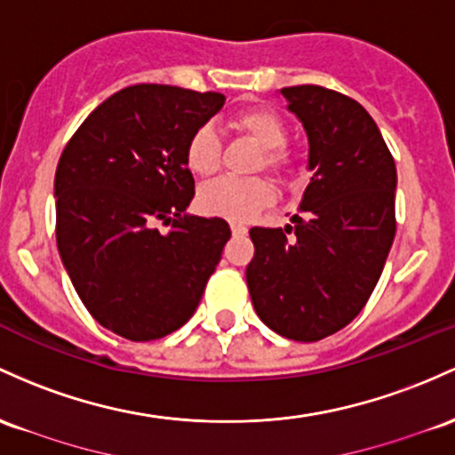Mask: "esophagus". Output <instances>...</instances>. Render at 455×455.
Wrapping results in <instances>:
<instances>
[{"label":"esophagus","instance_id":"esophagus-1","mask_svg":"<svg viewBox=\"0 0 455 455\" xmlns=\"http://www.w3.org/2000/svg\"><path fill=\"white\" fill-rule=\"evenodd\" d=\"M231 231H233V235H246L248 233V228H246V224H239V222H231Z\"/></svg>","mask_w":455,"mask_h":455}]
</instances>
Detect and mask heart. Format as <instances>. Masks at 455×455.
I'll use <instances>...</instances> for the list:
<instances>
[{"label": "heart", "instance_id": "heart-1", "mask_svg": "<svg viewBox=\"0 0 455 455\" xmlns=\"http://www.w3.org/2000/svg\"><path fill=\"white\" fill-rule=\"evenodd\" d=\"M233 129L261 148L254 171L272 172L274 177H289L298 166V155L289 147L287 124L276 112L266 108L246 109L233 118ZM222 162V142L212 124L194 129L186 144V164L198 177H212ZM274 203V188L267 179H220L198 192V207L207 216L246 222Z\"/></svg>", "mask_w": 455, "mask_h": 455}]
</instances>
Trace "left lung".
I'll return each mask as SVG.
<instances>
[{"mask_svg":"<svg viewBox=\"0 0 455 455\" xmlns=\"http://www.w3.org/2000/svg\"><path fill=\"white\" fill-rule=\"evenodd\" d=\"M281 94L308 136L311 183L293 227L251 228L246 283L274 332L319 341L363 311L395 237V159L367 109L337 90L289 86Z\"/></svg>","mask_w":455,"mask_h":455,"instance_id":"1","label":"left lung"}]
</instances>
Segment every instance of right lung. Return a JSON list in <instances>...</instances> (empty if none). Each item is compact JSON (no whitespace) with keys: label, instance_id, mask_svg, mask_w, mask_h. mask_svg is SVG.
<instances>
[{"label":"right lung","instance_id":"1","mask_svg":"<svg viewBox=\"0 0 455 455\" xmlns=\"http://www.w3.org/2000/svg\"><path fill=\"white\" fill-rule=\"evenodd\" d=\"M224 101L159 84L123 88L60 155V257L90 315L118 337L153 341L179 331L216 272L231 228L222 218L183 216L194 198L186 144Z\"/></svg>","mask_w":455,"mask_h":455}]
</instances>
